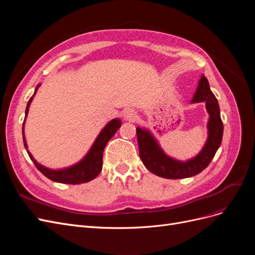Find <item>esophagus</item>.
<instances>
[{"label":"esophagus","instance_id":"obj_1","mask_svg":"<svg viewBox=\"0 0 255 255\" xmlns=\"http://www.w3.org/2000/svg\"><path fill=\"white\" fill-rule=\"evenodd\" d=\"M123 118L126 121H135L136 120V113L133 110H127L123 113Z\"/></svg>","mask_w":255,"mask_h":255}]
</instances>
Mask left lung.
I'll return each mask as SVG.
<instances>
[{
  "instance_id": "8db88e82",
  "label": "left lung",
  "mask_w": 255,
  "mask_h": 255,
  "mask_svg": "<svg viewBox=\"0 0 255 255\" xmlns=\"http://www.w3.org/2000/svg\"><path fill=\"white\" fill-rule=\"evenodd\" d=\"M204 102L208 114L206 141L196 156L186 160H179L169 156L161 149L155 136L149 128H136L139 155L149 171L165 179H185L194 176L210 165L222 141L223 123L217 99L210 88L207 79L201 75L197 90L190 103Z\"/></svg>"
}]
</instances>
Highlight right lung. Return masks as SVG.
Instances as JSON below:
<instances>
[{
	"mask_svg": "<svg viewBox=\"0 0 255 255\" xmlns=\"http://www.w3.org/2000/svg\"><path fill=\"white\" fill-rule=\"evenodd\" d=\"M41 84H38L34 95L30 97L28 100L27 105H26V110H25V118L24 121H23V126H22V135H23V143H24L25 149L27 151V154L29 158L32 159L35 166L37 167L38 170H39L43 175H45L50 179L51 181H54L56 183H63V184H82V183H87L91 180L96 179V177L100 174L102 170V166H103V151L106 143L111 140V138L116 134L118 128L121 127V120L119 118H115L111 120L110 122L106 123V126L101 129V132L99 133L97 136L96 140L92 143L90 146V149L88 152L80 161L75 163L74 165H71L69 167L65 168H60V169H51L45 167L41 164L38 163V161L34 158L27 150V143H26V138L24 134V125H25V120L28 115L29 111V106L30 103H32L33 99L36 95V92L38 88L40 87Z\"/></svg>",
	"mask_w": 255,
	"mask_h": 255,
	"instance_id": "obj_1",
	"label": "right lung"
}]
</instances>
